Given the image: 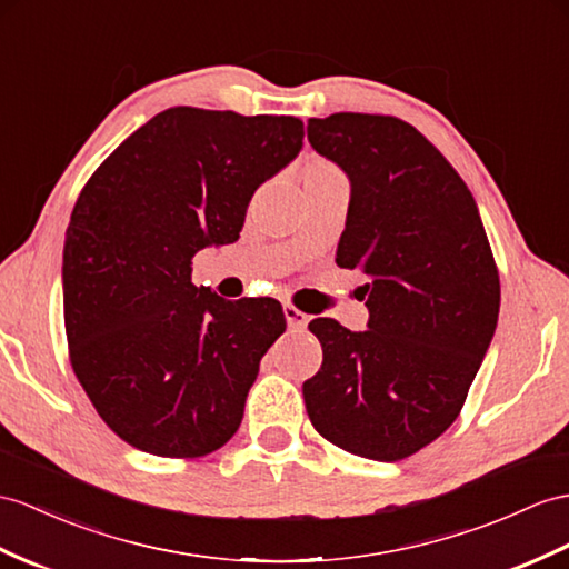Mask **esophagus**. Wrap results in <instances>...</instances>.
<instances>
[{
  "label": "esophagus",
  "mask_w": 569,
  "mask_h": 569,
  "mask_svg": "<svg viewBox=\"0 0 569 569\" xmlns=\"http://www.w3.org/2000/svg\"><path fill=\"white\" fill-rule=\"evenodd\" d=\"M284 318H287V326L292 330H303L309 323V316L299 311L297 307H292V303H284Z\"/></svg>",
  "instance_id": "1"
}]
</instances>
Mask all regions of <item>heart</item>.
<instances>
[{"instance_id": "obj_1", "label": "heart", "mask_w": 569, "mask_h": 569, "mask_svg": "<svg viewBox=\"0 0 569 569\" xmlns=\"http://www.w3.org/2000/svg\"><path fill=\"white\" fill-rule=\"evenodd\" d=\"M307 169H311V171H326V173H336V171H340L336 163H330V161H311Z\"/></svg>"}]
</instances>
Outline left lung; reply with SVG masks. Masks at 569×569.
I'll list each match as a JSON object with an SVG mask.
<instances>
[{
  "label": "left lung",
  "instance_id": "8db88e82",
  "mask_svg": "<svg viewBox=\"0 0 569 569\" xmlns=\"http://www.w3.org/2000/svg\"><path fill=\"white\" fill-rule=\"evenodd\" d=\"M309 142L350 176L336 262L367 277L369 328L332 318L303 403L330 445L400 461L459 418L500 313V272L478 204L410 122L377 113L309 120Z\"/></svg>",
  "mask_w": 569,
  "mask_h": 569
}]
</instances>
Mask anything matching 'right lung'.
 Masks as SVG:
<instances>
[{
    "label": "right lung",
    "instance_id": "add662e5",
    "mask_svg": "<svg viewBox=\"0 0 569 569\" xmlns=\"http://www.w3.org/2000/svg\"><path fill=\"white\" fill-rule=\"evenodd\" d=\"M292 116L176 106L134 130L81 188L64 233L69 362L130 447L198 459L237 435L280 301H224L190 282L204 246L233 243L260 183L292 161Z\"/></svg>",
    "mask_w": 569,
    "mask_h": 569
}]
</instances>
